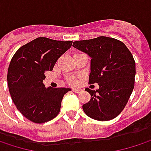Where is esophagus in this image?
<instances>
[{
    "mask_svg": "<svg viewBox=\"0 0 151 151\" xmlns=\"http://www.w3.org/2000/svg\"><path fill=\"white\" fill-rule=\"evenodd\" d=\"M73 91L75 93H81L82 92V89H78V88H73Z\"/></svg>",
    "mask_w": 151,
    "mask_h": 151,
    "instance_id": "34e87169",
    "label": "esophagus"
}]
</instances>
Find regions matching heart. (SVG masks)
I'll return each mask as SVG.
<instances>
[{
	"label": "heart",
	"instance_id": "1",
	"mask_svg": "<svg viewBox=\"0 0 151 151\" xmlns=\"http://www.w3.org/2000/svg\"><path fill=\"white\" fill-rule=\"evenodd\" d=\"M68 82L71 85H75L76 83H77V79H76V78H74V77H71V78H69Z\"/></svg>",
	"mask_w": 151,
	"mask_h": 151
}]
</instances>
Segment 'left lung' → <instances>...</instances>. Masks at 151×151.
I'll return each instance as SVG.
<instances>
[{
    "label": "left lung",
    "instance_id": "left-lung-1",
    "mask_svg": "<svg viewBox=\"0 0 151 151\" xmlns=\"http://www.w3.org/2000/svg\"><path fill=\"white\" fill-rule=\"evenodd\" d=\"M73 46L91 58L89 83H98L96 91L86 88L91 100L82 106L85 114L97 121L115 118L127 104L135 85L136 63L122 42L106 37L73 42Z\"/></svg>",
    "mask_w": 151,
    "mask_h": 151
}]
</instances>
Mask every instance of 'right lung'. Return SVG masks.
I'll use <instances>...</instances> for the list:
<instances>
[{
  "label": "right lung",
  "instance_id": "obj_1",
  "mask_svg": "<svg viewBox=\"0 0 151 151\" xmlns=\"http://www.w3.org/2000/svg\"><path fill=\"white\" fill-rule=\"evenodd\" d=\"M72 41L37 37L22 46L8 70V85L13 102L22 114L36 123L55 118L64 95L71 88L45 87V72L52 71L58 58L72 46Z\"/></svg>",
  "mask_w": 151,
  "mask_h": 151
}]
</instances>
